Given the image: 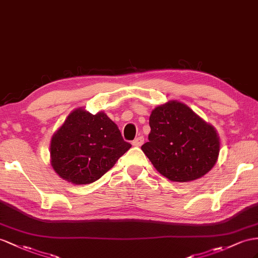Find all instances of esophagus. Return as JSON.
Returning <instances> with one entry per match:
<instances>
[{"label":"esophagus","mask_w":258,"mask_h":258,"mask_svg":"<svg viewBox=\"0 0 258 258\" xmlns=\"http://www.w3.org/2000/svg\"><path fill=\"white\" fill-rule=\"evenodd\" d=\"M143 143H144V137L138 136V137L135 138L133 142H132V145H133V146H136V147H140V146H142Z\"/></svg>","instance_id":"esophagus-1"}]
</instances>
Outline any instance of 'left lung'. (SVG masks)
Instances as JSON below:
<instances>
[{
	"instance_id": "8db88e82",
	"label": "left lung",
	"mask_w": 258,
	"mask_h": 258,
	"mask_svg": "<svg viewBox=\"0 0 258 258\" xmlns=\"http://www.w3.org/2000/svg\"><path fill=\"white\" fill-rule=\"evenodd\" d=\"M149 125L148 142L142 150L170 181H194L214 168L220 151L219 136L186 104L171 100L158 105L151 111Z\"/></svg>"
}]
</instances>
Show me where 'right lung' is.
Returning <instances> with one entry per match:
<instances>
[{"label": "right lung", "instance_id": "add662e5", "mask_svg": "<svg viewBox=\"0 0 258 258\" xmlns=\"http://www.w3.org/2000/svg\"><path fill=\"white\" fill-rule=\"evenodd\" d=\"M131 147L104 112L91 114L77 108L52 135L50 162L63 180L89 184L108 172Z\"/></svg>", "mask_w": 258, "mask_h": 258}]
</instances>
